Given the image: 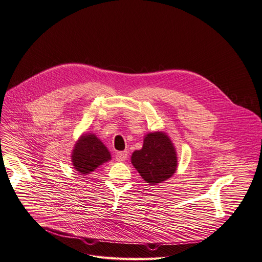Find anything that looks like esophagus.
<instances>
[{
    "mask_svg": "<svg viewBox=\"0 0 262 262\" xmlns=\"http://www.w3.org/2000/svg\"><path fill=\"white\" fill-rule=\"evenodd\" d=\"M127 157H128V152L127 151H121V152L116 153V160L120 161V162L125 161L126 159H127Z\"/></svg>",
    "mask_w": 262,
    "mask_h": 262,
    "instance_id": "34e87169",
    "label": "esophagus"
}]
</instances>
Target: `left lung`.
<instances>
[{
  "mask_svg": "<svg viewBox=\"0 0 262 262\" xmlns=\"http://www.w3.org/2000/svg\"><path fill=\"white\" fill-rule=\"evenodd\" d=\"M132 164L151 186L170 178L177 169V153L165 133H149L143 146L132 156Z\"/></svg>",
  "mask_w": 262,
  "mask_h": 262,
  "instance_id": "1",
  "label": "left lung"
}]
</instances>
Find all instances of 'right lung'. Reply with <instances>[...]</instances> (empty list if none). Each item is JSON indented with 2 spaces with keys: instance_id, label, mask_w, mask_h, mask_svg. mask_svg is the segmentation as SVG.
Wrapping results in <instances>:
<instances>
[{
  "instance_id": "1",
  "label": "right lung",
  "mask_w": 262,
  "mask_h": 262,
  "mask_svg": "<svg viewBox=\"0 0 262 262\" xmlns=\"http://www.w3.org/2000/svg\"><path fill=\"white\" fill-rule=\"evenodd\" d=\"M71 160L77 172L87 175L110 161L111 154L95 134H84L75 143Z\"/></svg>"
}]
</instances>
